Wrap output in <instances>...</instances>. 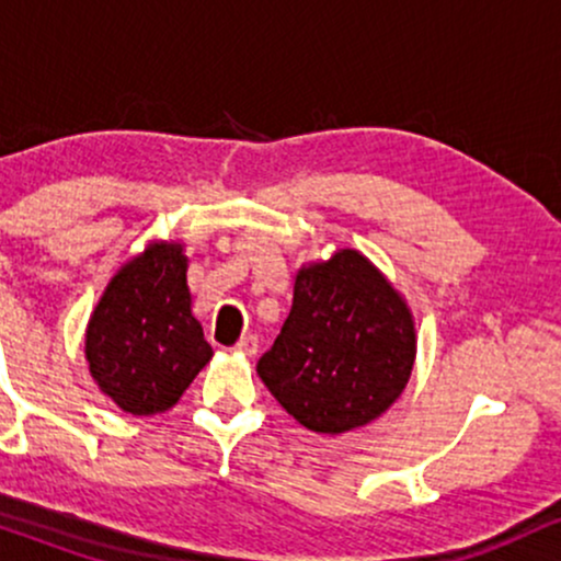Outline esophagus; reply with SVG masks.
Returning <instances> with one entry per match:
<instances>
[{"label": "esophagus", "instance_id": "1", "mask_svg": "<svg viewBox=\"0 0 561 561\" xmlns=\"http://www.w3.org/2000/svg\"><path fill=\"white\" fill-rule=\"evenodd\" d=\"M256 350H260V339H256L254 333H249V336H243L241 342L236 344V352H241V355H256Z\"/></svg>", "mask_w": 561, "mask_h": 561}]
</instances>
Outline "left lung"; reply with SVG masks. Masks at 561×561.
I'll return each instance as SVG.
<instances>
[{"label": "left lung", "mask_w": 561, "mask_h": 561, "mask_svg": "<svg viewBox=\"0 0 561 561\" xmlns=\"http://www.w3.org/2000/svg\"><path fill=\"white\" fill-rule=\"evenodd\" d=\"M416 363V320L357 249L301 264L286 323L256 374L288 416L318 434L370 424L398 402Z\"/></svg>", "instance_id": "8db88e82"}]
</instances>
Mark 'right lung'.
<instances>
[{
  "instance_id": "1",
  "label": "right lung",
  "mask_w": 561,
  "mask_h": 561,
  "mask_svg": "<svg viewBox=\"0 0 561 561\" xmlns=\"http://www.w3.org/2000/svg\"><path fill=\"white\" fill-rule=\"evenodd\" d=\"M214 350L193 314L182 241H148L113 273L84 331L100 392L131 416L178 405Z\"/></svg>"
}]
</instances>
